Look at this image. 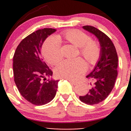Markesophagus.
Masks as SVG:
<instances>
[{
	"mask_svg": "<svg viewBox=\"0 0 131 131\" xmlns=\"http://www.w3.org/2000/svg\"><path fill=\"white\" fill-rule=\"evenodd\" d=\"M67 80H68V81L70 82V84H72V85H77V82H74V81H73V80H70V79H67Z\"/></svg>",
	"mask_w": 131,
	"mask_h": 131,
	"instance_id": "obj_1",
	"label": "esophagus"
}]
</instances>
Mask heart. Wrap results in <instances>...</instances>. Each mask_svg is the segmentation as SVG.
<instances>
[{
    "label": "heart",
    "mask_w": 131,
    "mask_h": 131,
    "mask_svg": "<svg viewBox=\"0 0 131 131\" xmlns=\"http://www.w3.org/2000/svg\"><path fill=\"white\" fill-rule=\"evenodd\" d=\"M63 37L66 40L79 47L80 54L86 59L90 64L97 63L101 53V48L98 42L91 40L86 33L72 29L63 32ZM61 36L49 37L46 39L42 46V52L46 60L51 64L58 63L62 58L60 39ZM87 65L82 58L67 59L61 62L56 67L55 72L58 77L71 80H77L85 72Z\"/></svg>",
    "instance_id": "heart-1"
}]
</instances>
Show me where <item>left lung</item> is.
<instances>
[{
	"mask_svg": "<svg viewBox=\"0 0 131 131\" xmlns=\"http://www.w3.org/2000/svg\"><path fill=\"white\" fill-rule=\"evenodd\" d=\"M83 28L94 34L98 39L101 53L97 64L92 72L86 77L94 82L86 95L79 96L82 102L90 105L104 101L112 92L117 74L118 56L115 47L106 34L92 26H84Z\"/></svg>",
	"mask_w": 131,
	"mask_h": 131,
	"instance_id": "obj_1",
	"label": "left lung"
}]
</instances>
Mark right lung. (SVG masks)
<instances>
[{"instance_id": "add662e5", "label": "right lung", "mask_w": 131, "mask_h": 131, "mask_svg": "<svg viewBox=\"0 0 131 131\" xmlns=\"http://www.w3.org/2000/svg\"><path fill=\"white\" fill-rule=\"evenodd\" d=\"M56 31L43 28L33 32L19 43L13 56L14 82L21 95L33 105H46L56 96L59 80L45 81L52 72L41 56L43 42Z\"/></svg>"}]
</instances>
